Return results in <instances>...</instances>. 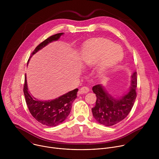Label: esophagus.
<instances>
[{
    "label": "esophagus",
    "instance_id": "34e87169",
    "mask_svg": "<svg viewBox=\"0 0 159 159\" xmlns=\"http://www.w3.org/2000/svg\"><path fill=\"white\" fill-rule=\"evenodd\" d=\"M80 93L81 94H85V93H87L89 92V88L88 87H86V86H84L82 87H81L80 89Z\"/></svg>",
    "mask_w": 159,
    "mask_h": 159
}]
</instances>
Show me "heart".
I'll return each instance as SVG.
<instances>
[{
	"label": "heart",
	"instance_id": "b5f03b06",
	"mask_svg": "<svg viewBox=\"0 0 159 159\" xmlns=\"http://www.w3.org/2000/svg\"><path fill=\"white\" fill-rule=\"evenodd\" d=\"M81 58L85 66H93L101 59L98 73L104 77L122 60L123 52L120 46L108 40L96 39L85 44L81 51Z\"/></svg>",
	"mask_w": 159,
	"mask_h": 159
}]
</instances>
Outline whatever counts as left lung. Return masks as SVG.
I'll return each mask as SVG.
<instances>
[{
    "label": "left lung",
    "mask_w": 159,
    "mask_h": 159,
    "mask_svg": "<svg viewBox=\"0 0 159 159\" xmlns=\"http://www.w3.org/2000/svg\"><path fill=\"white\" fill-rule=\"evenodd\" d=\"M131 78V86L129 93L119 99L109 95L100 84L93 87L97 99L96 106L92 108V111L98 122L110 126L120 122L128 116L137 98V72L133 73Z\"/></svg>",
    "instance_id": "8db88e82"
}]
</instances>
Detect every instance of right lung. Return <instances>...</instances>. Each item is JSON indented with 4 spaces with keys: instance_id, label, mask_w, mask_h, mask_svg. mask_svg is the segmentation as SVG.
<instances>
[{
    "instance_id": "right-lung-1",
    "label": "right lung",
    "mask_w": 159,
    "mask_h": 159,
    "mask_svg": "<svg viewBox=\"0 0 159 159\" xmlns=\"http://www.w3.org/2000/svg\"><path fill=\"white\" fill-rule=\"evenodd\" d=\"M63 34V33H57L44 40L35 48L31 53V55L36 53L49 43L58 39ZM23 92L27 106L33 118L43 125L55 126L62 123L69 116L72 102L77 98L78 89H75L54 100L39 101L33 98L29 93L25 75Z\"/></svg>"
}]
</instances>
